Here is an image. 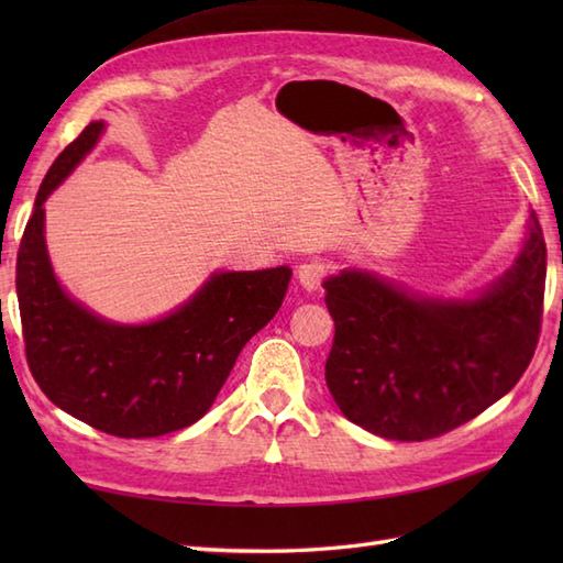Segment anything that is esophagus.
Returning <instances> with one entry per match:
<instances>
[{"instance_id":"obj_1","label":"esophagus","mask_w":563,"mask_h":563,"mask_svg":"<svg viewBox=\"0 0 563 563\" xmlns=\"http://www.w3.org/2000/svg\"><path fill=\"white\" fill-rule=\"evenodd\" d=\"M324 275H327V266L317 258L305 261L302 266L297 268V278H300V285L309 292L319 290V285H321V280H324Z\"/></svg>"}]
</instances>
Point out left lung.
I'll return each mask as SVG.
<instances>
[{
	"label": "left lung",
	"instance_id": "8db88e82",
	"mask_svg": "<svg viewBox=\"0 0 563 563\" xmlns=\"http://www.w3.org/2000/svg\"><path fill=\"white\" fill-rule=\"evenodd\" d=\"M547 246L534 212L504 278L474 300L406 292L365 271L324 280L336 324L327 385L343 416L387 440H428L518 385L542 329Z\"/></svg>",
	"mask_w": 563,
	"mask_h": 563
}]
</instances>
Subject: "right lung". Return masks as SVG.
<instances>
[{
	"label": "right lung",
	"mask_w": 563,
	"mask_h": 563,
	"mask_svg": "<svg viewBox=\"0 0 563 563\" xmlns=\"http://www.w3.org/2000/svg\"><path fill=\"white\" fill-rule=\"evenodd\" d=\"M103 133L93 121L45 174L21 236L16 295L33 379L59 409L118 438H157L208 413L246 341L278 312L292 271L214 273L152 324H113L59 288L43 202Z\"/></svg>",
	"instance_id": "obj_1"
}]
</instances>
